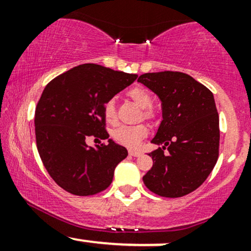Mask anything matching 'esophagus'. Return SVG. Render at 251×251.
Returning a JSON list of instances; mask_svg holds the SVG:
<instances>
[{
	"instance_id": "obj_1",
	"label": "esophagus",
	"mask_w": 251,
	"mask_h": 251,
	"mask_svg": "<svg viewBox=\"0 0 251 251\" xmlns=\"http://www.w3.org/2000/svg\"><path fill=\"white\" fill-rule=\"evenodd\" d=\"M128 154L132 155V157H139V155L142 154V153H140L139 151H134V150H129Z\"/></svg>"
}]
</instances>
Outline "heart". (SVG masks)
Segmentation results:
<instances>
[{
	"instance_id": "obj_1",
	"label": "heart",
	"mask_w": 251,
	"mask_h": 251,
	"mask_svg": "<svg viewBox=\"0 0 251 251\" xmlns=\"http://www.w3.org/2000/svg\"><path fill=\"white\" fill-rule=\"evenodd\" d=\"M127 96L129 99L133 101L135 105L143 108L142 117L146 120H153L155 114L153 109L151 108L153 100H152L151 94L146 89L142 87H133L129 89ZM103 119L107 124H116L117 123V108L116 102L113 99H109L105 102L102 108ZM149 129L146 125L139 124L134 126H120V127L114 128L112 131V139L119 145L126 146L128 149L138 148L140 142L148 137Z\"/></svg>"
}]
</instances>
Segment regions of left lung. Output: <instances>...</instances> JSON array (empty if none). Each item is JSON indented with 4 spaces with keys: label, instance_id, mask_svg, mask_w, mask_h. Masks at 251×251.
I'll return each instance as SVG.
<instances>
[{
    "label": "left lung",
    "instance_id": "1",
    "mask_svg": "<svg viewBox=\"0 0 251 251\" xmlns=\"http://www.w3.org/2000/svg\"><path fill=\"white\" fill-rule=\"evenodd\" d=\"M138 81L159 97L163 109L152 143L164 146L149 154L153 165L144 184L162 197H183L200 188L217 163L220 118L214 94L181 72L145 73Z\"/></svg>",
    "mask_w": 251,
    "mask_h": 251
}]
</instances>
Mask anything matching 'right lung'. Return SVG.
<instances>
[{
  "label": "right lung",
  "instance_id": "obj_1",
  "mask_svg": "<svg viewBox=\"0 0 251 251\" xmlns=\"http://www.w3.org/2000/svg\"><path fill=\"white\" fill-rule=\"evenodd\" d=\"M137 74L85 63L54 77L35 109L36 146L43 165L60 188L75 196L107 189L127 150L112 139L88 148V136L108 139L102 108L137 79Z\"/></svg>",
  "mask_w": 251,
  "mask_h": 251
}]
</instances>
